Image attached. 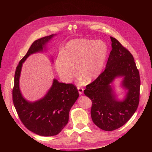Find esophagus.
<instances>
[{
	"mask_svg": "<svg viewBox=\"0 0 152 152\" xmlns=\"http://www.w3.org/2000/svg\"><path fill=\"white\" fill-rule=\"evenodd\" d=\"M77 90H78L79 93L80 94H82L83 92V90H84V89L82 87H81V86H77Z\"/></svg>",
	"mask_w": 152,
	"mask_h": 152,
	"instance_id": "obj_1",
	"label": "esophagus"
}]
</instances>
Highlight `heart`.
I'll return each mask as SVG.
<instances>
[{"mask_svg": "<svg viewBox=\"0 0 152 152\" xmlns=\"http://www.w3.org/2000/svg\"><path fill=\"white\" fill-rule=\"evenodd\" d=\"M107 55V48L102 41L76 39L67 43L62 53L55 60V68L59 77L70 82L78 74L87 82L96 79L102 73Z\"/></svg>", "mask_w": 152, "mask_h": 152, "instance_id": "obj_1", "label": "heart"}]
</instances>
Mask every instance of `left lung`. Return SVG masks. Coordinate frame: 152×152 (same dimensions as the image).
Segmentation results:
<instances>
[{"label": "left lung", "mask_w": 152, "mask_h": 152, "mask_svg": "<svg viewBox=\"0 0 152 152\" xmlns=\"http://www.w3.org/2000/svg\"><path fill=\"white\" fill-rule=\"evenodd\" d=\"M113 49L105 70L86 86L84 94L92 101L93 123L106 131H112L126 123L137 111L140 102V77L134 58L115 38L110 37ZM124 76L123 86L128 90L122 102L116 100L110 83L117 76Z\"/></svg>", "instance_id": "obj_1"}]
</instances>
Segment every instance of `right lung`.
<instances>
[{
	"instance_id": "right-lung-1",
	"label": "right lung",
	"mask_w": 152,
	"mask_h": 152,
	"mask_svg": "<svg viewBox=\"0 0 152 152\" xmlns=\"http://www.w3.org/2000/svg\"><path fill=\"white\" fill-rule=\"evenodd\" d=\"M53 36L41 38L32 43L17 66L12 89V101L20 120L30 131L44 137L56 135L66 126L70 110L79 97L74 84L59 82L56 79L53 80L45 97L39 100L29 102L21 96L19 78L23 62L30 55L42 51Z\"/></svg>"
}]
</instances>
